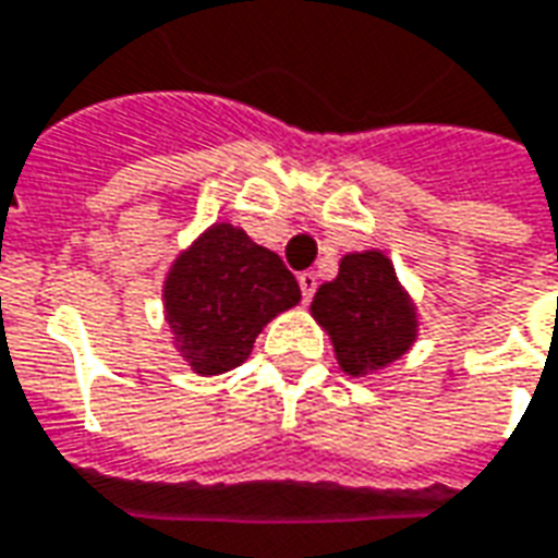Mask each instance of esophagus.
<instances>
[{"label": "esophagus", "instance_id": "1", "mask_svg": "<svg viewBox=\"0 0 558 558\" xmlns=\"http://www.w3.org/2000/svg\"><path fill=\"white\" fill-rule=\"evenodd\" d=\"M299 287H302L304 302H311V299H314L316 287H319V280H316L314 271H302V275H299Z\"/></svg>", "mask_w": 558, "mask_h": 558}]
</instances>
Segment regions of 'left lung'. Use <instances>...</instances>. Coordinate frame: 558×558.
Wrapping results in <instances>:
<instances>
[{
	"label": "left lung",
	"mask_w": 558,
	"mask_h": 558,
	"mask_svg": "<svg viewBox=\"0 0 558 558\" xmlns=\"http://www.w3.org/2000/svg\"><path fill=\"white\" fill-rule=\"evenodd\" d=\"M311 311L326 328L340 367L350 376L386 367L415 340V314L386 256L367 251L340 263L338 278L323 283Z\"/></svg>",
	"instance_id": "obj_1"
}]
</instances>
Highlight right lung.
I'll list each match as a JSON object with an SVG mask.
<instances>
[{"label":"right lung","instance_id":"1","mask_svg":"<svg viewBox=\"0 0 558 558\" xmlns=\"http://www.w3.org/2000/svg\"><path fill=\"white\" fill-rule=\"evenodd\" d=\"M299 299V280L283 259L230 223L211 227L179 256L163 287L172 335L196 374L242 364L268 319Z\"/></svg>","mask_w":558,"mask_h":558}]
</instances>
